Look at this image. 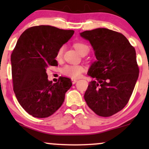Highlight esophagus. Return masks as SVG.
Returning a JSON list of instances; mask_svg holds the SVG:
<instances>
[{
	"label": "esophagus",
	"mask_w": 149,
	"mask_h": 149,
	"mask_svg": "<svg viewBox=\"0 0 149 149\" xmlns=\"http://www.w3.org/2000/svg\"><path fill=\"white\" fill-rule=\"evenodd\" d=\"M71 82H72L73 84H75V83H76V82H77V80H76V79H71Z\"/></svg>",
	"instance_id": "34e87169"
}]
</instances>
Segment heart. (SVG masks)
Masks as SVG:
<instances>
[{
	"instance_id": "obj_1",
	"label": "heart",
	"mask_w": 149,
	"mask_h": 149,
	"mask_svg": "<svg viewBox=\"0 0 149 149\" xmlns=\"http://www.w3.org/2000/svg\"><path fill=\"white\" fill-rule=\"evenodd\" d=\"M74 47L80 54L85 52L87 53L89 52L88 46L82 42L75 43ZM63 52H64V46H61L57 50V54H56V58L57 59H59L61 57ZM83 71H84V68L80 65H66L61 69V72L63 74L71 78H78Z\"/></svg>"
}]
</instances>
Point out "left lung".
<instances>
[{
	"label": "left lung",
	"mask_w": 149,
	"mask_h": 149,
	"mask_svg": "<svg viewBox=\"0 0 149 149\" xmlns=\"http://www.w3.org/2000/svg\"><path fill=\"white\" fill-rule=\"evenodd\" d=\"M88 40L97 60L88 75L90 82L84 98L95 113L109 117L122 110L130 98L139 76L136 51L125 36L105 28L80 33Z\"/></svg>",
	"instance_id": "1"
}]
</instances>
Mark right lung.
I'll use <instances>...</instances> for the list:
<instances>
[{"instance_id":"1","label":"right lung","mask_w":149,"mask_h":149,"mask_svg":"<svg viewBox=\"0 0 149 149\" xmlns=\"http://www.w3.org/2000/svg\"><path fill=\"white\" fill-rule=\"evenodd\" d=\"M73 33V30L40 25L28 29L19 38L11 54L13 90L22 107L33 117L52 115L72 85L66 77H60L56 83L49 81L46 69L57 66V50Z\"/></svg>"}]
</instances>
